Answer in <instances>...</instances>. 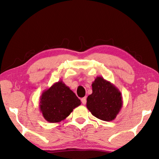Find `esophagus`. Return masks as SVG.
<instances>
[{
  "label": "esophagus",
  "mask_w": 159,
  "mask_h": 159,
  "mask_svg": "<svg viewBox=\"0 0 159 159\" xmlns=\"http://www.w3.org/2000/svg\"><path fill=\"white\" fill-rule=\"evenodd\" d=\"M81 102L83 105H85V104H86V98H83L81 99Z\"/></svg>",
  "instance_id": "1"
}]
</instances>
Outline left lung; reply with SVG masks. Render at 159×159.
<instances>
[{"label": "left lung", "mask_w": 159, "mask_h": 159, "mask_svg": "<svg viewBox=\"0 0 159 159\" xmlns=\"http://www.w3.org/2000/svg\"><path fill=\"white\" fill-rule=\"evenodd\" d=\"M92 88L93 93L87 98L88 109L102 120H114L123 106L120 91L102 76H97L92 83Z\"/></svg>", "instance_id": "8db88e82"}]
</instances>
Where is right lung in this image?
I'll list each match as a JSON object with an SVG mask.
<instances>
[{
	"mask_svg": "<svg viewBox=\"0 0 159 159\" xmlns=\"http://www.w3.org/2000/svg\"><path fill=\"white\" fill-rule=\"evenodd\" d=\"M80 104V100L73 91L62 80H60L41 94L39 107L48 122L59 123L69 116Z\"/></svg>",
	"mask_w": 159,
	"mask_h": 159,
	"instance_id": "1",
	"label": "right lung"
}]
</instances>
